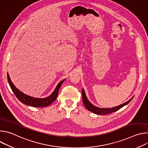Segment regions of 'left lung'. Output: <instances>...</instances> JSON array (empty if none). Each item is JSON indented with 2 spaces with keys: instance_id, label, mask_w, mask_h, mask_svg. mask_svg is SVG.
<instances>
[{
  "instance_id": "8db88e82",
  "label": "left lung",
  "mask_w": 148,
  "mask_h": 148,
  "mask_svg": "<svg viewBox=\"0 0 148 148\" xmlns=\"http://www.w3.org/2000/svg\"><path fill=\"white\" fill-rule=\"evenodd\" d=\"M82 101H83V103H84V106H85V107L88 111H91V112H93L95 114H97V115H106V114H111L112 112H115V111H118V110L121 109L123 106H125V105L129 103L134 98V97H132L127 102H125L122 104H121V105H118V106H116V107H113V108H99V107H97L95 106V105H92L88 101V99H87V98L86 97L85 91H84V90L83 88L82 89Z\"/></svg>"
}]
</instances>
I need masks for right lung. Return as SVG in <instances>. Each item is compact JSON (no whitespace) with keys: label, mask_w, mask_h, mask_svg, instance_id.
Segmentation results:
<instances>
[{"label":"right lung","mask_w":148,"mask_h":148,"mask_svg":"<svg viewBox=\"0 0 148 148\" xmlns=\"http://www.w3.org/2000/svg\"><path fill=\"white\" fill-rule=\"evenodd\" d=\"M8 76V82L9 84V86L16 95V97L17 98V99L23 103L29 105V106L34 107H45L50 105L51 103H52L57 98L59 89L62 85V84L65 81V79H63L61 81L56 87L55 90L53 92V93L49 97L44 98H34L33 97H30L29 95H27L22 91L18 90L13 84L10 78L9 77V75L8 73L7 74Z\"/></svg>","instance_id":"1"}]
</instances>
